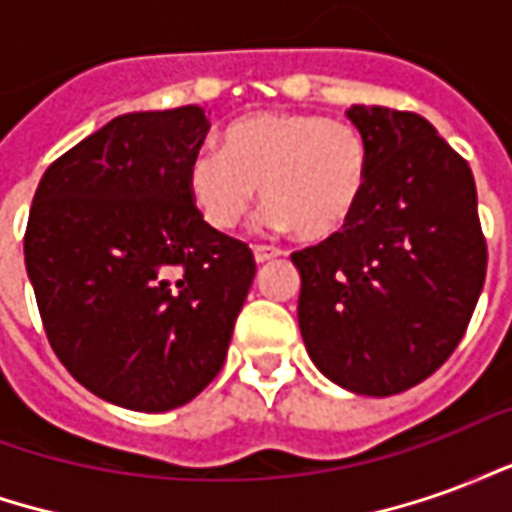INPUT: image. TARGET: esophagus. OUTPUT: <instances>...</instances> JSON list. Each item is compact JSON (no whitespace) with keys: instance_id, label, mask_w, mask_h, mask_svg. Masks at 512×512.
<instances>
[{"instance_id":"obj_1","label":"esophagus","mask_w":512,"mask_h":512,"mask_svg":"<svg viewBox=\"0 0 512 512\" xmlns=\"http://www.w3.org/2000/svg\"><path fill=\"white\" fill-rule=\"evenodd\" d=\"M279 255H282V249H277V246H263V244L255 246L257 263H268V260H274V257H279Z\"/></svg>"}]
</instances>
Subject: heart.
<instances>
[{"label": "heart", "instance_id": "obj_1", "mask_svg": "<svg viewBox=\"0 0 512 512\" xmlns=\"http://www.w3.org/2000/svg\"><path fill=\"white\" fill-rule=\"evenodd\" d=\"M222 156L200 150L186 186L205 224L230 233L244 222L257 189L271 205L266 222L304 238L343 233L370 180L367 136L348 120L301 112H260L224 128Z\"/></svg>", "mask_w": 512, "mask_h": 512}]
</instances>
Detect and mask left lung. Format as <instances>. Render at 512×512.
<instances>
[{
  "mask_svg": "<svg viewBox=\"0 0 512 512\" xmlns=\"http://www.w3.org/2000/svg\"><path fill=\"white\" fill-rule=\"evenodd\" d=\"M370 180L343 233L293 252L299 326L323 376L397 395L458 348L483 293L488 246L466 158L417 112L351 106Z\"/></svg>",
  "mask_w": 512,
  "mask_h": 512,
  "instance_id": "8db88e82",
  "label": "left lung"
}]
</instances>
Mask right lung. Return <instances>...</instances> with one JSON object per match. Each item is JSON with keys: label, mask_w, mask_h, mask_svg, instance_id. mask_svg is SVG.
<instances>
[{"label": "right lung", "mask_w": 512, "mask_h": 512, "mask_svg": "<svg viewBox=\"0 0 512 512\" xmlns=\"http://www.w3.org/2000/svg\"><path fill=\"white\" fill-rule=\"evenodd\" d=\"M200 106L115 117L51 164L24 263L54 354L93 395L169 411L219 376L255 279L252 249L205 224L186 172Z\"/></svg>", "instance_id": "add662e5"}]
</instances>
